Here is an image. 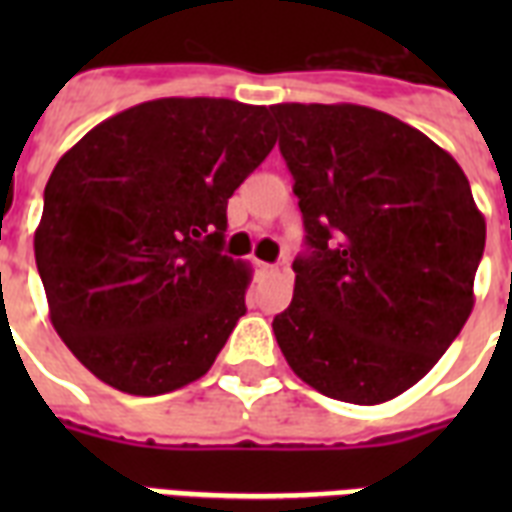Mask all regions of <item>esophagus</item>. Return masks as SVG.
Segmentation results:
<instances>
[{
    "mask_svg": "<svg viewBox=\"0 0 512 512\" xmlns=\"http://www.w3.org/2000/svg\"><path fill=\"white\" fill-rule=\"evenodd\" d=\"M257 268H260V273H273V271H276V265H271V263H257Z\"/></svg>",
    "mask_w": 512,
    "mask_h": 512,
    "instance_id": "34e87169",
    "label": "esophagus"
}]
</instances>
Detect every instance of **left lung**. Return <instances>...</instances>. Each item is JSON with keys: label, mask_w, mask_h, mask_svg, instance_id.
Wrapping results in <instances>:
<instances>
[{"label": "left lung", "mask_w": 512, "mask_h": 512, "mask_svg": "<svg viewBox=\"0 0 512 512\" xmlns=\"http://www.w3.org/2000/svg\"><path fill=\"white\" fill-rule=\"evenodd\" d=\"M271 114L308 233L273 335L324 396L390 401L465 327L484 215L452 154L396 116L353 103H279Z\"/></svg>", "instance_id": "8db88e82"}]
</instances>
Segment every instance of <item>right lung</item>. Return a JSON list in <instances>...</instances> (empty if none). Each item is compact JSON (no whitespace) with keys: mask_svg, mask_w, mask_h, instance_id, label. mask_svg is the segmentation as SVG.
Wrapping results in <instances>:
<instances>
[{"mask_svg":"<svg viewBox=\"0 0 512 512\" xmlns=\"http://www.w3.org/2000/svg\"><path fill=\"white\" fill-rule=\"evenodd\" d=\"M273 146L265 106L159 98L60 156L36 268L52 327L98 380L162 396L215 364L252 281L247 263L220 255L225 209Z\"/></svg>","mask_w":512,"mask_h":512,"instance_id":"add662e5","label":"right lung"}]
</instances>
